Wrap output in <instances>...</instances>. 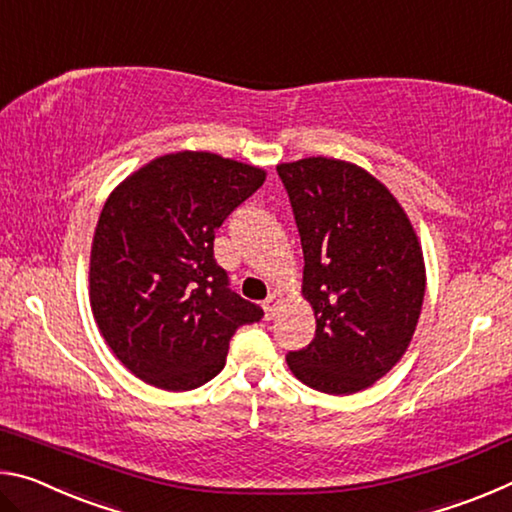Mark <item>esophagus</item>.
<instances>
[{"mask_svg": "<svg viewBox=\"0 0 512 512\" xmlns=\"http://www.w3.org/2000/svg\"><path fill=\"white\" fill-rule=\"evenodd\" d=\"M280 305H282V293L273 291L271 296H268L264 300V314H266V320H271L277 316V311H280Z\"/></svg>", "mask_w": 512, "mask_h": 512, "instance_id": "1", "label": "esophagus"}]
</instances>
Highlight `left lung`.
Returning a JSON list of instances; mask_svg holds the SVG:
<instances>
[{
    "mask_svg": "<svg viewBox=\"0 0 512 512\" xmlns=\"http://www.w3.org/2000/svg\"><path fill=\"white\" fill-rule=\"evenodd\" d=\"M300 232L302 296L316 336L289 352L293 375L329 395L384 377L409 348L424 300V257L397 198L357 164H277Z\"/></svg>",
    "mask_w": 512,
    "mask_h": 512,
    "instance_id": "1",
    "label": "left lung"
}]
</instances>
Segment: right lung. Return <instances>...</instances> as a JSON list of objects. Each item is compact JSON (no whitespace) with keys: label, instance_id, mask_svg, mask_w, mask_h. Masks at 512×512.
Wrapping results in <instances>:
<instances>
[{"label":"right lung","instance_id":"right-lung-1","mask_svg":"<svg viewBox=\"0 0 512 512\" xmlns=\"http://www.w3.org/2000/svg\"><path fill=\"white\" fill-rule=\"evenodd\" d=\"M266 171L207 151L144 164L103 205L90 255V305L124 366L164 391L219 375L230 339L264 316L228 289L214 232Z\"/></svg>","mask_w":512,"mask_h":512}]
</instances>
